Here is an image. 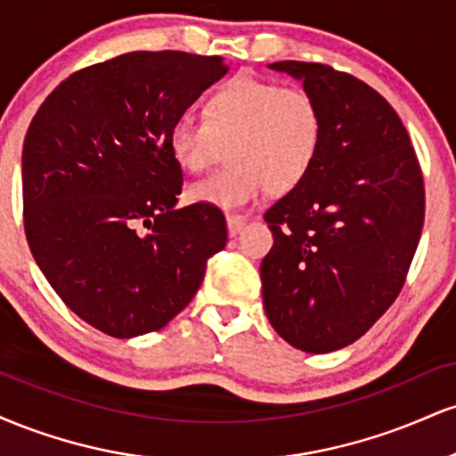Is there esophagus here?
I'll return each mask as SVG.
<instances>
[{"instance_id": "34e87169", "label": "esophagus", "mask_w": 456, "mask_h": 456, "mask_svg": "<svg viewBox=\"0 0 456 456\" xmlns=\"http://www.w3.org/2000/svg\"><path fill=\"white\" fill-rule=\"evenodd\" d=\"M246 224V216H240V214H227V232L229 235H238L242 232Z\"/></svg>"}]
</instances>
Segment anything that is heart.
<instances>
[{"mask_svg":"<svg viewBox=\"0 0 456 456\" xmlns=\"http://www.w3.org/2000/svg\"><path fill=\"white\" fill-rule=\"evenodd\" d=\"M203 119L184 115L169 130V151L188 174L229 165L188 186L191 203L235 210L272 192H289L311 174L323 145L322 104L305 87L253 75L223 83L203 102Z\"/></svg>","mask_w":456,"mask_h":456,"instance_id":"obj_1","label":"heart"}]
</instances>
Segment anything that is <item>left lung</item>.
<instances>
[{"label": "left lung", "mask_w": 456, "mask_h": 456, "mask_svg": "<svg viewBox=\"0 0 456 456\" xmlns=\"http://www.w3.org/2000/svg\"><path fill=\"white\" fill-rule=\"evenodd\" d=\"M322 104L311 174L264 214L274 244L261 261L272 328L308 354L347 347L388 311L410 272L425 180L390 102L347 72L274 61Z\"/></svg>", "instance_id": "obj_1"}]
</instances>
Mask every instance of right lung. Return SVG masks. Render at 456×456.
Segmentation results:
<instances>
[{"mask_svg": "<svg viewBox=\"0 0 456 456\" xmlns=\"http://www.w3.org/2000/svg\"><path fill=\"white\" fill-rule=\"evenodd\" d=\"M229 66L216 55L133 51L72 72L23 143V227L64 305L101 332H154L197 294L227 244L224 214L175 210L184 175L169 130Z\"/></svg>", "mask_w": 456, "mask_h": 456, "instance_id": "obj_1", "label": "right lung"}]
</instances>
